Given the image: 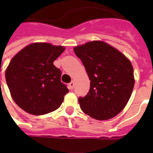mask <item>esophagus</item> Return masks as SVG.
<instances>
[{"instance_id":"esophagus-1","label":"esophagus","mask_w":153,"mask_h":153,"mask_svg":"<svg viewBox=\"0 0 153 153\" xmlns=\"http://www.w3.org/2000/svg\"><path fill=\"white\" fill-rule=\"evenodd\" d=\"M74 87V81H71V82L69 83V88H70V89H73Z\"/></svg>"}]
</instances>
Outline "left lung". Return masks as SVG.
Masks as SVG:
<instances>
[{"label":"left lung","instance_id":"8db88e82","mask_svg":"<svg viewBox=\"0 0 153 153\" xmlns=\"http://www.w3.org/2000/svg\"><path fill=\"white\" fill-rule=\"evenodd\" d=\"M74 51L91 81L88 94L79 97L80 108L99 120L118 115L130 98L134 85L131 62L118 50L101 41L87 42Z\"/></svg>","mask_w":153,"mask_h":153}]
</instances>
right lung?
Segmentation results:
<instances>
[{
    "label": "right lung",
    "instance_id": "add662e5",
    "mask_svg": "<svg viewBox=\"0 0 153 153\" xmlns=\"http://www.w3.org/2000/svg\"><path fill=\"white\" fill-rule=\"evenodd\" d=\"M65 50L50 43H33L12 58L5 80L12 98L20 108L41 115L58 109L69 92L60 81L61 71L53 65Z\"/></svg>",
    "mask_w": 153,
    "mask_h": 153
}]
</instances>
